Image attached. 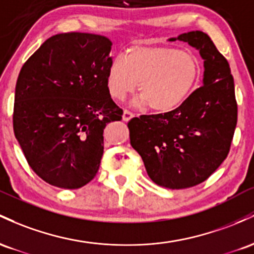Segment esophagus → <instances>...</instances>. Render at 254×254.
I'll use <instances>...</instances> for the list:
<instances>
[{
	"label": "esophagus",
	"instance_id": "34e87169",
	"mask_svg": "<svg viewBox=\"0 0 254 254\" xmlns=\"http://www.w3.org/2000/svg\"><path fill=\"white\" fill-rule=\"evenodd\" d=\"M133 118H134V114L128 112V110H124V114H122V120H124V121L127 122Z\"/></svg>",
	"mask_w": 254,
	"mask_h": 254
}]
</instances>
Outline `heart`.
I'll use <instances>...</instances> for the list:
<instances>
[{"instance_id":"b5f03b06","label":"heart","mask_w":254,"mask_h":254,"mask_svg":"<svg viewBox=\"0 0 254 254\" xmlns=\"http://www.w3.org/2000/svg\"><path fill=\"white\" fill-rule=\"evenodd\" d=\"M200 76L198 59L190 51L172 47L142 45L118 56L107 70V89L116 101H125L138 89V107L170 113L185 103Z\"/></svg>"}]
</instances>
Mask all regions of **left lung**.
Segmentation results:
<instances>
[{
    "label": "left lung",
    "instance_id": "obj_1",
    "mask_svg": "<svg viewBox=\"0 0 254 254\" xmlns=\"http://www.w3.org/2000/svg\"><path fill=\"white\" fill-rule=\"evenodd\" d=\"M168 41L189 43L204 60L203 86L174 112L141 115L128 122L130 145L147 175L170 190L206 180L229 152L238 121L234 79L229 64L210 37L190 31Z\"/></svg>",
    "mask_w": 254,
    "mask_h": 254
}]
</instances>
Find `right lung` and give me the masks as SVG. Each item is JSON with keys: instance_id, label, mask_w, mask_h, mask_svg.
I'll return each instance as SVG.
<instances>
[{"instance_id": "obj_1", "label": "right lung", "mask_w": 254, "mask_h": 254, "mask_svg": "<svg viewBox=\"0 0 254 254\" xmlns=\"http://www.w3.org/2000/svg\"><path fill=\"white\" fill-rule=\"evenodd\" d=\"M112 45L101 35L60 33L20 70L14 134L33 172L53 186L89 184L103 156L105 126L122 119L105 84Z\"/></svg>"}]
</instances>
